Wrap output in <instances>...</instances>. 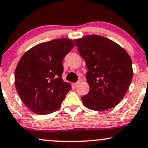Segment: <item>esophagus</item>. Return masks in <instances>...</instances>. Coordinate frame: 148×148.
Here are the masks:
<instances>
[{
  "label": "esophagus",
  "instance_id": "esophagus-1",
  "mask_svg": "<svg viewBox=\"0 0 148 148\" xmlns=\"http://www.w3.org/2000/svg\"><path fill=\"white\" fill-rule=\"evenodd\" d=\"M80 83H81V81H80V80H79V81H78L77 82L74 83V87H75V88L77 87V86H79V85L80 84Z\"/></svg>",
  "mask_w": 148,
  "mask_h": 148
}]
</instances>
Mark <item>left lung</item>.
Segmentation results:
<instances>
[{"label":"left lung","instance_id":"8db88e82","mask_svg":"<svg viewBox=\"0 0 148 148\" xmlns=\"http://www.w3.org/2000/svg\"><path fill=\"white\" fill-rule=\"evenodd\" d=\"M86 61L89 92L81 97L83 103L94 111H105L120 102L132 77V59L125 49L109 39L92 35L74 40Z\"/></svg>","mask_w":148,"mask_h":148}]
</instances>
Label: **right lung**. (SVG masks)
I'll use <instances>...</instances> for the list:
<instances>
[{"label":"right lung","instance_id":"right-lung-1","mask_svg":"<svg viewBox=\"0 0 148 148\" xmlns=\"http://www.w3.org/2000/svg\"><path fill=\"white\" fill-rule=\"evenodd\" d=\"M74 47L72 40L56 39L39 44L23 54L14 73L15 87L25 105L46 115L59 109L72 86L62 79V61Z\"/></svg>","mask_w":148,"mask_h":148}]
</instances>
